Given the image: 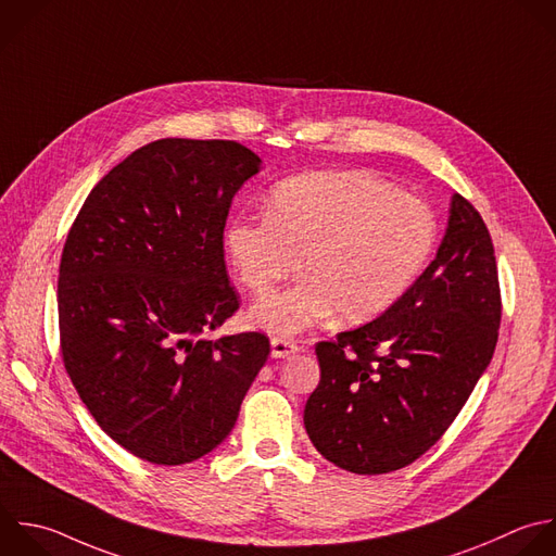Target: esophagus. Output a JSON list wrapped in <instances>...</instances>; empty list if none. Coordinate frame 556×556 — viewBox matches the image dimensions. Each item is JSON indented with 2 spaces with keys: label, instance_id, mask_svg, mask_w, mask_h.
Masks as SVG:
<instances>
[{
  "label": "esophagus",
  "instance_id": "obj_1",
  "mask_svg": "<svg viewBox=\"0 0 556 556\" xmlns=\"http://www.w3.org/2000/svg\"><path fill=\"white\" fill-rule=\"evenodd\" d=\"M300 350L298 341L293 339H287V337H274L271 339V356L274 358H285V356H291Z\"/></svg>",
  "mask_w": 556,
  "mask_h": 556
}]
</instances>
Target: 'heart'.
I'll return each instance as SVG.
<instances>
[{
  "label": "heart",
  "mask_w": 556,
  "mask_h": 556,
  "mask_svg": "<svg viewBox=\"0 0 556 556\" xmlns=\"http://www.w3.org/2000/svg\"><path fill=\"white\" fill-rule=\"evenodd\" d=\"M267 215H243L226 228L239 280L267 298L302 269L295 289L252 308L250 321L293 334L337 311L365 321L391 308L428 265L439 224L419 198L369 172H321L278 185Z\"/></svg>",
  "instance_id": "1"
}]
</instances>
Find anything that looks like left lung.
I'll list each match as a JSON object with an SVG mask.
<instances>
[{
  "instance_id": "8db88e82",
  "label": "left lung",
  "mask_w": 556,
  "mask_h": 556,
  "mask_svg": "<svg viewBox=\"0 0 556 556\" xmlns=\"http://www.w3.org/2000/svg\"><path fill=\"white\" fill-rule=\"evenodd\" d=\"M502 295L491 235L460 193L434 261L380 317L315 343L321 378L304 408L317 452L387 473L428 452L486 369Z\"/></svg>"
}]
</instances>
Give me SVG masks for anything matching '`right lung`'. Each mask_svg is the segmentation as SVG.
I'll use <instances>...</instances> for the list:
<instances>
[{"instance_id":"add662e5","label":"right lung","mask_w":556,"mask_h":556,"mask_svg":"<svg viewBox=\"0 0 556 556\" xmlns=\"http://www.w3.org/2000/svg\"><path fill=\"white\" fill-rule=\"evenodd\" d=\"M258 163L237 141L148 143L93 187L67 232L65 369L100 428L154 465L217 447L271 352L263 332L206 337L239 311L224 228Z\"/></svg>"}]
</instances>
